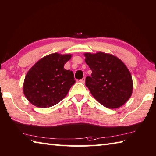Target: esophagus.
<instances>
[{"mask_svg":"<svg viewBox=\"0 0 156 156\" xmlns=\"http://www.w3.org/2000/svg\"><path fill=\"white\" fill-rule=\"evenodd\" d=\"M79 81H80L81 83H83V84H84V83H85V78H82V79H80V80H79Z\"/></svg>","mask_w":156,"mask_h":156,"instance_id":"34e87169","label":"esophagus"}]
</instances>
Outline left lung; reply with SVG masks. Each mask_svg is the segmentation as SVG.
<instances>
[{"label": "left lung", "instance_id": "left-lung-1", "mask_svg": "<svg viewBox=\"0 0 156 156\" xmlns=\"http://www.w3.org/2000/svg\"><path fill=\"white\" fill-rule=\"evenodd\" d=\"M85 62L91 69L86 86L96 100L108 108H117L131 97L133 82L126 65L117 56L104 52L85 53Z\"/></svg>", "mask_w": 156, "mask_h": 156}]
</instances>
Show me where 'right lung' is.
Returning <instances> with one entry per match:
<instances>
[{"instance_id": "add662e5", "label": "right lung", "mask_w": 156, "mask_h": 156, "mask_svg": "<svg viewBox=\"0 0 156 156\" xmlns=\"http://www.w3.org/2000/svg\"><path fill=\"white\" fill-rule=\"evenodd\" d=\"M71 57V55L50 54L31 67L25 76L23 90L33 105L44 108L51 107L67 95L76 82L72 71L64 68Z\"/></svg>"}]
</instances>
